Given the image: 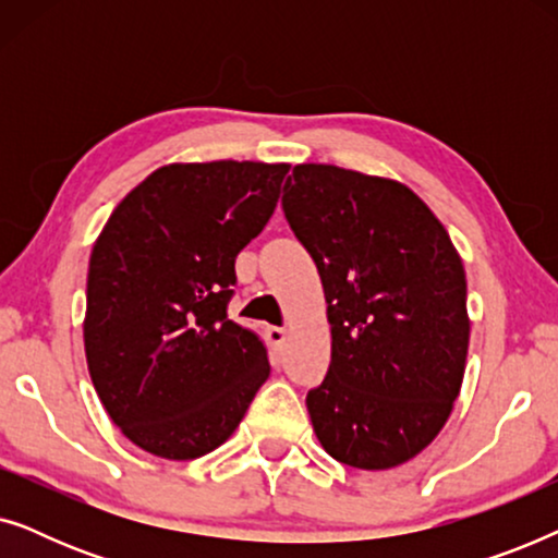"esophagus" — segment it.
Masks as SVG:
<instances>
[{"mask_svg":"<svg viewBox=\"0 0 558 558\" xmlns=\"http://www.w3.org/2000/svg\"><path fill=\"white\" fill-rule=\"evenodd\" d=\"M266 340H269L274 355H281V348H284V340H287V330L284 327H266Z\"/></svg>","mask_w":558,"mask_h":558,"instance_id":"34e87169","label":"esophagus"}]
</instances>
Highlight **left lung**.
Returning a JSON list of instances; mask_svg holds the SVG:
<instances>
[{"label":"left lung","mask_w":558,"mask_h":558,"mask_svg":"<svg viewBox=\"0 0 558 558\" xmlns=\"http://www.w3.org/2000/svg\"><path fill=\"white\" fill-rule=\"evenodd\" d=\"M284 216L323 279L330 371L307 393L319 445L357 470L414 460L447 424L470 345L468 279L447 228L399 180L296 165Z\"/></svg>","instance_id":"left-lung-1"}]
</instances>
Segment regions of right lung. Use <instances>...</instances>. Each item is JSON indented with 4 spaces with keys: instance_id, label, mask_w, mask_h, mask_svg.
Returning a JSON list of instances; mask_svg holds the SVG:
<instances>
[{
    "instance_id": "add662e5",
    "label": "right lung",
    "mask_w": 558,
    "mask_h": 558,
    "mask_svg": "<svg viewBox=\"0 0 558 558\" xmlns=\"http://www.w3.org/2000/svg\"><path fill=\"white\" fill-rule=\"evenodd\" d=\"M287 162H172L90 251L83 345L106 414L144 452L195 460L235 432L271 365L228 319L235 256L277 208Z\"/></svg>"
}]
</instances>
